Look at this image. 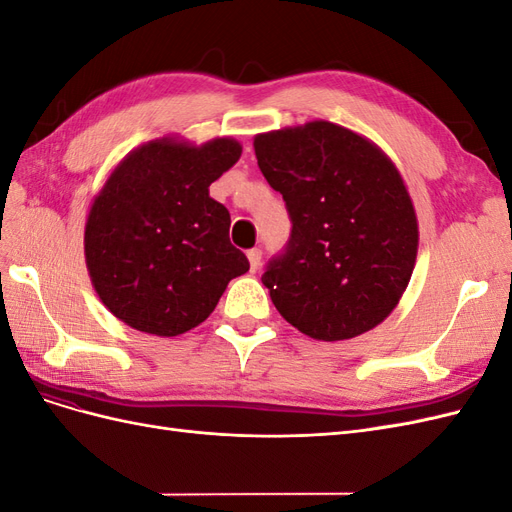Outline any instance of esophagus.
Segmentation results:
<instances>
[{
  "label": "esophagus",
  "mask_w": 512,
  "mask_h": 512,
  "mask_svg": "<svg viewBox=\"0 0 512 512\" xmlns=\"http://www.w3.org/2000/svg\"><path fill=\"white\" fill-rule=\"evenodd\" d=\"M247 260H250V269L252 273H256L260 269V260H262V250H258V247H254V250L247 252Z\"/></svg>",
  "instance_id": "34e87169"
}]
</instances>
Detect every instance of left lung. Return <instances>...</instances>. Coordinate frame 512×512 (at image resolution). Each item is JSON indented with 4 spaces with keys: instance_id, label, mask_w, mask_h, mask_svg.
Masks as SVG:
<instances>
[{
    "instance_id": "left-lung-1",
    "label": "left lung",
    "mask_w": 512,
    "mask_h": 512,
    "mask_svg": "<svg viewBox=\"0 0 512 512\" xmlns=\"http://www.w3.org/2000/svg\"><path fill=\"white\" fill-rule=\"evenodd\" d=\"M262 175L286 200V250L262 284L286 322L339 342L389 316L416 262L418 224L395 164L365 136L331 121L258 134Z\"/></svg>"
}]
</instances>
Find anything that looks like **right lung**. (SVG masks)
<instances>
[{"instance_id": "obj_1", "label": "right lung", "mask_w": 512, "mask_h": 512, "mask_svg": "<svg viewBox=\"0 0 512 512\" xmlns=\"http://www.w3.org/2000/svg\"><path fill=\"white\" fill-rule=\"evenodd\" d=\"M239 158L235 138L196 147L164 136L117 164L85 224L91 284L115 318L149 335H181L250 269L228 239V209L209 196Z\"/></svg>"}]
</instances>
